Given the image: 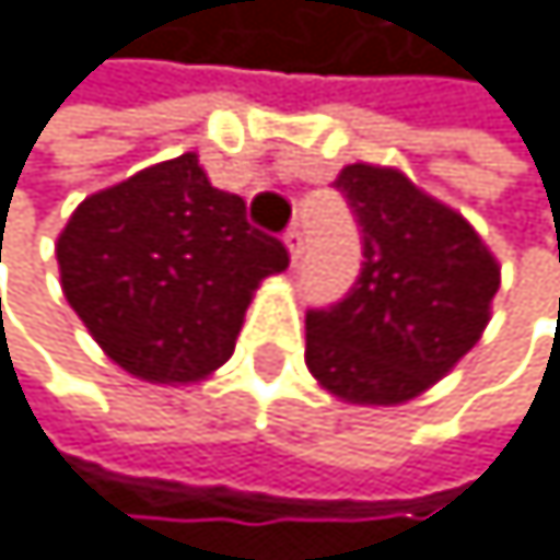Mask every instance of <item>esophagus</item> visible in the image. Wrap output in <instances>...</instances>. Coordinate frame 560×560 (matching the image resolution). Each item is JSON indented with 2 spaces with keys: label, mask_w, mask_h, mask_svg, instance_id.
Returning <instances> with one entry per match:
<instances>
[{
  "label": "esophagus",
  "mask_w": 560,
  "mask_h": 560,
  "mask_svg": "<svg viewBox=\"0 0 560 560\" xmlns=\"http://www.w3.org/2000/svg\"><path fill=\"white\" fill-rule=\"evenodd\" d=\"M285 240V247H289V254H292V260H300V254H303V233L300 230H295V225H292V230L282 236Z\"/></svg>",
  "instance_id": "obj_1"
}]
</instances>
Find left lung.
<instances>
[{
	"label": "left lung",
	"mask_w": 560,
	"mask_h": 560,
	"mask_svg": "<svg viewBox=\"0 0 560 560\" xmlns=\"http://www.w3.org/2000/svg\"><path fill=\"white\" fill-rule=\"evenodd\" d=\"M335 187L365 260L338 306L306 313V365L345 404L397 408L481 341L502 268L464 215L397 166L351 163Z\"/></svg>",
	"instance_id": "obj_1"
}]
</instances>
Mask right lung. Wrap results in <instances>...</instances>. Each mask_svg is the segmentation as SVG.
Here are the masks:
<instances>
[{"instance_id": "obj_1", "label": "right lung", "mask_w": 560, "mask_h": 560, "mask_svg": "<svg viewBox=\"0 0 560 560\" xmlns=\"http://www.w3.org/2000/svg\"><path fill=\"white\" fill-rule=\"evenodd\" d=\"M61 292L104 355L145 383L184 386L233 355L257 285L289 268L247 201L212 187L198 152L79 201L55 243Z\"/></svg>"}]
</instances>
